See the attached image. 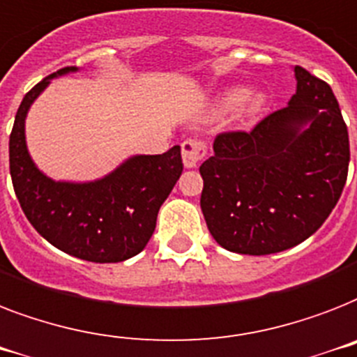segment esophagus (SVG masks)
<instances>
[{
	"label": "esophagus",
	"mask_w": 357,
	"mask_h": 357,
	"mask_svg": "<svg viewBox=\"0 0 357 357\" xmlns=\"http://www.w3.org/2000/svg\"><path fill=\"white\" fill-rule=\"evenodd\" d=\"M204 156H206V144L202 139H186L182 144V160L186 167H197Z\"/></svg>",
	"instance_id": "34e87169"
}]
</instances>
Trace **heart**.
Listing matches in <instances>:
<instances>
[{
  "label": "heart",
  "mask_w": 357,
  "mask_h": 357,
  "mask_svg": "<svg viewBox=\"0 0 357 357\" xmlns=\"http://www.w3.org/2000/svg\"><path fill=\"white\" fill-rule=\"evenodd\" d=\"M236 107L239 119H252L265 107V96L261 92H247L245 88H228L213 102V114H227Z\"/></svg>",
  "instance_id": "b5f03b06"
}]
</instances>
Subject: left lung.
<instances>
[{"label":"left lung","instance_id":"8db88e82","mask_svg":"<svg viewBox=\"0 0 357 357\" xmlns=\"http://www.w3.org/2000/svg\"><path fill=\"white\" fill-rule=\"evenodd\" d=\"M296 92L250 132H223L199 167L201 210L223 249L264 256L321 228L349 173V130L326 82L293 68Z\"/></svg>","mask_w":357,"mask_h":357}]
</instances>
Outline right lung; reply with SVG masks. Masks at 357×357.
Listing matches in <instances>:
<instances>
[{"label":"right lung","instance_id":"right-lung-1","mask_svg":"<svg viewBox=\"0 0 357 357\" xmlns=\"http://www.w3.org/2000/svg\"><path fill=\"white\" fill-rule=\"evenodd\" d=\"M79 71L62 68L25 93L8 139L10 176L20 206L36 232L53 247L96 264L123 261L145 249L158 210L182 173L181 145L164 155H134L102 178L53 181L33 162L25 118L51 79Z\"/></svg>","mask_w":357,"mask_h":357}]
</instances>
